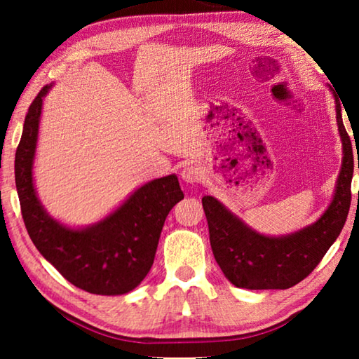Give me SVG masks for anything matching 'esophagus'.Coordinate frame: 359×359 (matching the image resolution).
I'll return each instance as SVG.
<instances>
[{"label": "esophagus", "instance_id": "esophagus-1", "mask_svg": "<svg viewBox=\"0 0 359 359\" xmlns=\"http://www.w3.org/2000/svg\"><path fill=\"white\" fill-rule=\"evenodd\" d=\"M180 177L184 182H187V184H194V182L201 180L203 171H201V168L196 166V165H188V166L182 169Z\"/></svg>", "mask_w": 359, "mask_h": 359}]
</instances>
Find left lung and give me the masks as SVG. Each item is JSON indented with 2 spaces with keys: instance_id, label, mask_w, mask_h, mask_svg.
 I'll return each instance as SVG.
<instances>
[{
  "instance_id": "1",
  "label": "left lung",
  "mask_w": 359,
  "mask_h": 359,
  "mask_svg": "<svg viewBox=\"0 0 359 359\" xmlns=\"http://www.w3.org/2000/svg\"><path fill=\"white\" fill-rule=\"evenodd\" d=\"M336 118L344 151L342 168L330 208L313 224L296 233L271 238L247 226L214 196L203 198L215 261L224 277L238 288L287 290L294 287L311 274L339 238L351 203L353 150L337 98Z\"/></svg>"
}]
</instances>
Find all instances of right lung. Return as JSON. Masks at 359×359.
<instances>
[{
  "instance_id": "1",
  "label": "right lung",
  "mask_w": 359,
  "mask_h": 359,
  "mask_svg": "<svg viewBox=\"0 0 359 359\" xmlns=\"http://www.w3.org/2000/svg\"><path fill=\"white\" fill-rule=\"evenodd\" d=\"M50 87L46 85L29 106L15 151V187L23 222L39 253L74 287L102 296L125 294L149 274L163 224L184 193L171 174L137 188L117 210L92 226L74 229L53 220L33 184L42 98Z\"/></svg>"
}]
</instances>
